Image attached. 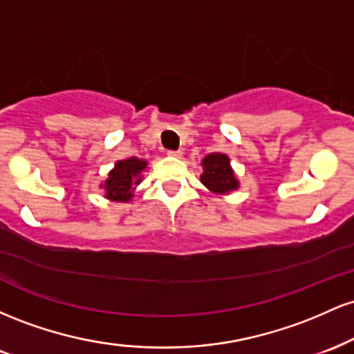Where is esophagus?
Here are the masks:
<instances>
[{"label": "esophagus", "instance_id": "1", "mask_svg": "<svg viewBox=\"0 0 354 354\" xmlns=\"http://www.w3.org/2000/svg\"><path fill=\"white\" fill-rule=\"evenodd\" d=\"M166 154H168V156H173V158H181L183 151H181V149H176V151H171V149H169V151Z\"/></svg>", "mask_w": 354, "mask_h": 354}]
</instances>
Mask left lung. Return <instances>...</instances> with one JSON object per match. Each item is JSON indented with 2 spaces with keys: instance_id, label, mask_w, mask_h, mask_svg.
<instances>
[{
  "instance_id": "8db88e82",
  "label": "left lung",
  "mask_w": 354,
  "mask_h": 354,
  "mask_svg": "<svg viewBox=\"0 0 354 354\" xmlns=\"http://www.w3.org/2000/svg\"><path fill=\"white\" fill-rule=\"evenodd\" d=\"M201 183L214 194H228L238 189L239 181L230 165V158L223 153H211L201 161Z\"/></svg>"
}]
</instances>
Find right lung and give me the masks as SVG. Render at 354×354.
I'll return each instance as SVG.
<instances>
[{"label":"right lung","instance_id":"1","mask_svg":"<svg viewBox=\"0 0 354 354\" xmlns=\"http://www.w3.org/2000/svg\"><path fill=\"white\" fill-rule=\"evenodd\" d=\"M146 163L140 158H128V160L116 161L115 168L108 173V180L101 188H104V198L113 201H129L133 198L136 186L141 183V171H145Z\"/></svg>","mask_w":354,"mask_h":354}]
</instances>
